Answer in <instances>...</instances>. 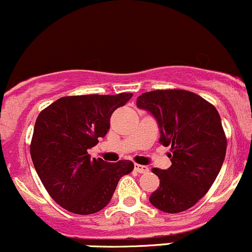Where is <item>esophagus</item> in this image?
<instances>
[{
  "mask_svg": "<svg viewBox=\"0 0 252 252\" xmlns=\"http://www.w3.org/2000/svg\"><path fill=\"white\" fill-rule=\"evenodd\" d=\"M134 169H136V172L140 173V174L149 172L148 167L147 166H142V164H134Z\"/></svg>",
  "mask_w": 252,
  "mask_h": 252,
  "instance_id": "34e87169",
  "label": "esophagus"
}]
</instances>
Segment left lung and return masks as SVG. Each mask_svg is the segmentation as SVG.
Returning <instances> with one entry per match:
<instances>
[{"instance_id": "left-lung-1", "label": "left lung", "mask_w": 252, "mask_h": 252, "mask_svg": "<svg viewBox=\"0 0 252 252\" xmlns=\"http://www.w3.org/2000/svg\"><path fill=\"white\" fill-rule=\"evenodd\" d=\"M137 107L155 116L159 142L172 153L168 169H151L159 188L149 201L164 213L185 212L209 191L222 167L227 139L220 115L201 96L180 89L144 93Z\"/></svg>"}]
</instances>
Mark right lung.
Returning <instances> with one entry per match:
<instances>
[{
  "label": "right lung",
  "mask_w": 252,
  "mask_h": 252,
  "mask_svg": "<svg viewBox=\"0 0 252 252\" xmlns=\"http://www.w3.org/2000/svg\"><path fill=\"white\" fill-rule=\"evenodd\" d=\"M131 97L129 93L61 97L37 116L31 158L45 190L63 209L79 215L99 212L120 178L133 170L128 159L108 163L88 154L107 134L113 112Z\"/></svg>",
  "instance_id": "right-lung-1"
}]
</instances>
